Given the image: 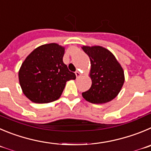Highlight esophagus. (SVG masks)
Masks as SVG:
<instances>
[{"label":"esophagus","instance_id":"esophagus-1","mask_svg":"<svg viewBox=\"0 0 151 151\" xmlns=\"http://www.w3.org/2000/svg\"><path fill=\"white\" fill-rule=\"evenodd\" d=\"M75 74H76V77H77V78H78V77L81 75V74H80V73L77 71L75 72Z\"/></svg>","mask_w":151,"mask_h":151}]
</instances>
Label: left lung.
<instances>
[{
    "mask_svg": "<svg viewBox=\"0 0 151 151\" xmlns=\"http://www.w3.org/2000/svg\"><path fill=\"white\" fill-rule=\"evenodd\" d=\"M89 56L91 86L82 93L91 104H105L113 100L120 92L124 83V74L120 63L109 50L101 46H83Z\"/></svg>",
    "mask_w": 151,
    "mask_h": 151,
    "instance_id": "left-lung-1",
    "label": "left lung"
}]
</instances>
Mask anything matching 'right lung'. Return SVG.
<instances>
[{"mask_svg": "<svg viewBox=\"0 0 151 151\" xmlns=\"http://www.w3.org/2000/svg\"><path fill=\"white\" fill-rule=\"evenodd\" d=\"M65 47L50 43L36 47L25 59L18 79L25 96L37 104L53 102L60 98L67 81L76 75L63 63Z\"/></svg>", "mask_w": 151, "mask_h": 151, "instance_id": "1", "label": "right lung"}]
</instances>
